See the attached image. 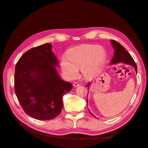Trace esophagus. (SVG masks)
<instances>
[{
	"label": "esophagus",
	"mask_w": 148,
	"mask_h": 148,
	"mask_svg": "<svg viewBox=\"0 0 148 148\" xmlns=\"http://www.w3.org/2000/svg\"><path fill=\"white\" fill-rule=\"evenodd\" d=\"M73 85L74 87H78V86H79L80 84H79L78 83H77V82H74L73 84Z\"/></svg>",
	"instance_id": "esophagus-1"
}]
</instances>
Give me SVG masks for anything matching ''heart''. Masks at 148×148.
Returning <instances> with one entry per match:
<instances>
[{
	"instance_id": "obj_1",
	"label": "heart",
	"mask_w": 148,
	"mask_h": 148,
	"mask_svg": "<svg viewBox=\"0 0 148 148\" xmlns=\"http://www.w3.org/2000/svg\"><path fill=\"white\" fill-rule=\"evenodd\" d=\"M106 57L102 47L94 45H83L71 49L67 56L61 58V66L66 77L73 79L81 69L85 77H90L96 73Z\"/></svg>"
}]
</instances>
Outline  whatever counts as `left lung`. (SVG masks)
I'll return each mask as SVG.
<instances>
[{"label": "left lung", "instance_id": "8db88e82", "mask_svg": "<svg viewBox=\"0 0 148 148\" xmlns=\"http://www.w3.org/2000/svg\"><path fill=\"white\" fill-rule=\"evenodd\" d=\"M110 41L112 42V45L113 48L115 50L114 57L110 62V64H115L120 63V62H123V63L126 64L132 65L134 68H135L136 72L137 73V66L132 56L130 54L126 49H125L117 41H114V40H110ZM88 86H89V83H88ZM86 101L88 103V99ZM89 112L93 117H95V115L91 114L90 112V111L89 110Z\"/></svg>", "mask_w": 148, "mask_h": 148}]
</instances>
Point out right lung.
Masks as SVG:
<instances>
[{"label": "right lung", "instance_id": "obj_1", "mask_svg": "<svg viewBox=\"0 0 148 148\" xmlns=\"http://www.w3.org/2000/svg\"><path fill=\"white\" fill-rule=\"evenodd\" d=\"M57 65L52 45L48 43L26 51L16 64V96L25 112L35 119L56 118L63 108L64 95L72 88L58 75Z\"/></svg>", "mask_w": 148, "mask_h": 148}]
</instances>
